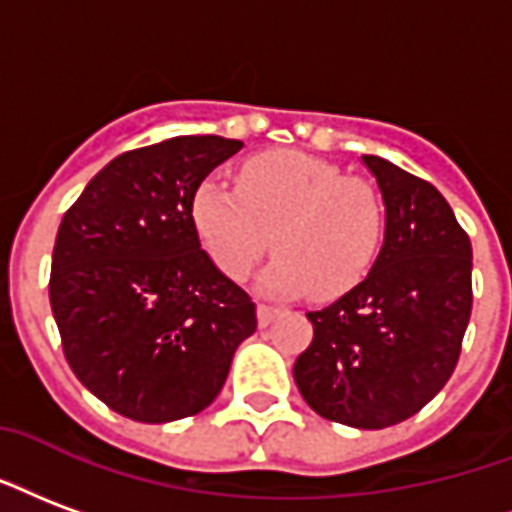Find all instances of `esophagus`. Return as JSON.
I'll return each mask as SVG.
<instances>
[{"label":"esophagus","mask_w":512,"mask_h":512,"mask_svg":"<svg viewBox=\"0 0 512 512\" xmlns=\"http://www.w3.org/2000/svg\"><path fill=\"white\" fill-rule=\"evenodd\" d=\"M274 317H276L274 306H266V304L257 306V323H260V328H266V325H271V320H274Z\"/></svg>","instance_id":"obj_1"}]
</instances>
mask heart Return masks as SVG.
Wrapping results in <instances>:
<instances>
[{
	"instance_id": "heart-1",
	"label": "heart",
	"mask_w": 512,
	"mask_h": 512,
	"mask_svg": "<svg viewBox=\"0 0 512 512\" xmlns=\"http://www.w3.org/2000/svg\"><path fill=\"white\" fill-rule=\"evenodd\" d=\"M189 211L200 244L227 279H244L274 241L279 255L260 276L268 295L347 293L369 274L385 236L372 184L301 151L249 160L238 192L217 179L200 181Z\"/></svg>"
}]
</instances>
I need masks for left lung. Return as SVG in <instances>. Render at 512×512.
<instances>
[{"mask_svg": "<svg viewBox=\"0 0 512 512\" xmlns=\"http://www.w3.org/2000/svg\"><path fill=\"white\" fill-rule=\"evenodd\" d=\"M380 187L385 236L369 274L306 317L314 339L293 366L317 415L385 429L426 407L456 369L472 312V244L429 181L363 154Z\"/></svg>", "mask_w": 512, "mask_h": 512, "instance_id": "8db88e82", "label": "left lung"}]
</instances>
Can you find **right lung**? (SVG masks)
<instances>
[{
    "label": "right lung",
    "instance_id": "obj_1",
    "mask_svg": "<svg viewBox=\"0 0 512 512\" xmlns=\"http://www.w3.org/2000/svg\"><path fill=\"white\" fill-rule=\"evenodd\" d=\"M241 146L179 135L119 154L59 225L48 293L64 358L124 418L206 410L255 333L252 298L203 252L189 211L200 181Z\"/></svg>",
    "mask_w": 512,
    "mask_h": 512
}]
</instances>
